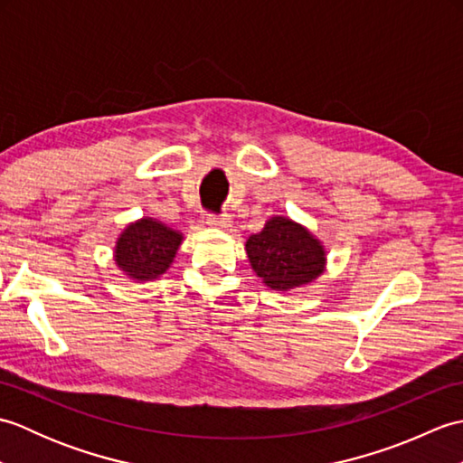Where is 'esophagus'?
<instances>
[{
	"mask_svg": "<svg viewBox=\"0 0 463 463\" xmlns=\"http://www.w3.org/2000/svg\"><path fill=\"white\" fill-rule=\"evenodd\" d=\"M206 222H209L211 226H216V229H224V231H229L231 229V224H232V219H231V214H226V213H222V214H209L206 216Z\"/></svg>",
	"mask_w": 463,
	"mask_h": 463,
	"instance_id": "1",
	"label": "esophagus"
}]
</instances>
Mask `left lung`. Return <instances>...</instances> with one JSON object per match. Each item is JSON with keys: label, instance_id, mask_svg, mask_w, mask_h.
Masks as SVG:
<instances>
[{"label": "left lung", "instance_id": "8db88e82", "mask_svg": "<svg viewBox=\"0 0 463 463\" xmlns=\"http://www.w3.org/2000/svg\"><path fill=\"white\" fill-rule=\"evenodd\" d=\"M252 270L272 290H290L312 282L324 269V249L312 234L282 216L247 241Z\"/></svg>", "mask_w": 463, "mask_h": 463}]
</instances>
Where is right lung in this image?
Wrapping results in <instances>:
<instances>
[{
	"label": "right lung",
	"instance_id": "obj_1",
	"mask_svg": "<svg viewBox=\"0 0 463 463\" xmlns=\"http://www.w3.org/2000/svg\"><path fill=\"white\" fill-rule=\"evenodd\" d=\"M181 241V234L169 226L143 219L123 231L117 241L115 260L131 279L151 280L169 269Z\"/></svg>",
	"mask_w": 463,
	"mask_h": 463
}]
</instances>
